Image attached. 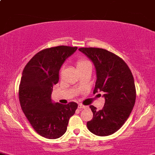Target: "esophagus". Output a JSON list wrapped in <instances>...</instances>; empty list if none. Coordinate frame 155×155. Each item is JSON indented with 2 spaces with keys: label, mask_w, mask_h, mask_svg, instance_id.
Wrapping results in <instances>:
<instances>
[{
  "label": "esophagus",
  "mask_w": 155,
  "mask_h": 155,
  "mask_svg": "<svg viewBox=\"0 0 155 155\" xmlns=\"http://www.w3.org/2000/svg\"><path fill=\"white\" fill-rule=\"evenodd\" d=\"M78 108H79V109H84V108H86V106L81 104H78Z\"/></svg>",
  "instance_id": "esophagus-1"
}]
</instances>
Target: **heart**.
<instances>
[{"label": "heart", "mask_w": 155, "mask_h": 155, "mask_svg": "<svg viewBox=\"0 0 155 155\" xmlns=\"http://www.w3.org/2000/svg\"><path fill=\"white\" fill-rule=\"evenodd\" d=\"M88 63H89V62L87 61V60H84V59L78 60L77 62V68H82L83 66H86V65L88 64Z\"/></svg>", "instance_id": "1"}]
</instances>
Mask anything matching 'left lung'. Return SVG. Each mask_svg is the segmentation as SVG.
<instances>
[{"instance_id":"left-lung-1","label":"left lung","mask_w":155,"mask_h":155,"mask_svg":"<svg viewBox=\"0 0 155 155\" xmlns=\"http://www.w3.org/2000/svg\"><path fill=\"white\" fill-rule=\"evenodd\" d=\"M78 50L95 66L97 78L93 93H104L102 110H97L95 107L89 106L93 117L87 122V127L97 136H109L124 125L134 106L136 89L134 77L125 61L116 54L97 48H81Z\"/></svg>"}]
</instances>
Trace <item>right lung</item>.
Here are the masks:
<instances>
[{
  "instance_id": "right-lung-1",
  "label": "right lung",
  "mask_w": 155,
  "mask_h": 155,
  "mask_svg": "<svg viewBox=\"0 0 155 155\" xmlns=\"http://www.w3.org/2000/svg\"><path fill=\"white\" fill-rule=\"evenodd\" d=\"M77 47L57 46L37 53L25 67L19 85L21 109L36 133L47 139H57L67 130L70 117L78 104H62L51 99L53 85L59 81V72Z\"/></svg>"
}]
</instances>
